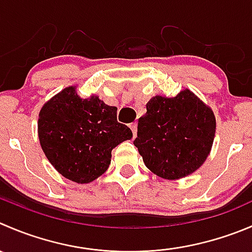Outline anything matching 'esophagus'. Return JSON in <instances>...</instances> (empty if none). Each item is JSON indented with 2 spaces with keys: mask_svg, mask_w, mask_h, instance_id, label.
<instances>
[{
  "mask_svg": "<svg viewBox=\"0 0 252 252\" xmlns=\"http://www.w3.org/2000/svg\"><path fill=\"white\" fill-rule=\"evenodd\" d=\"M130 129H131V131H133V136L135 138L136 131H138V124H136L135 122H134V123H131L130 124Z\"/></svg>",
  "mask_w": 252,
  "mask_h": 252,
  "instance_id": "1",
  "label": "esophagus"
}]
</instances>
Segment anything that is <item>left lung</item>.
Masks as SVG:
<instances>
[{
    "instance_id": "1",
    "label": "left lung",
    "mask_w": 252,
    "mask_h": 252,
    "mask_svg": "<svg viewBox=\"0 0 252 252\" xmlns=\"http://www.w3.org/2000/svg\"><path fill=\"white\" fill-rule=\"evenodd\" d=\"M216 134L209 107L183 90L176 97L155 96L139 118L134 145L146 167L167 180L191 175L206 161Z\"/></svg>"
}]
</instances>
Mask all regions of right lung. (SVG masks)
<instances>
[{
	"label": "right lung",
	"mask_w": 252,
	"mask_h": 252,
	"mask_svg": "<svg viewBox=\"0 0 252 252\" xmlns=\"http://www.w3.org/2000/svg\"><path fill=\"white\" fill-rule=\"evenodd\" d=\"M38 135L51 165L77 183L92 182L106 172L112 150L133 138L130 128L117 121V107L94 96L82 99L72 86L44 104Z\"/></svg>",
	"instance_id": "right-lung-1"
}]
</instances>
